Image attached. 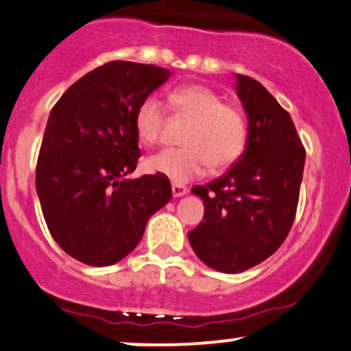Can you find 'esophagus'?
Here are the masks:
<instances>
[{
	"mask_svg": "<svg viewBox=\"0 0 351 351\" xmlns=\"http://www.w3.org/2000/svg\"><path fill=\"white\" fill-rule=\"evenodd\" d=\"M171 191H173V196H175V198H180V196H184L188 193V188L183 186V184L173 183L171 184Z\"/></svg>",
	"mask_w": 351,
	"mask_h": 351,
	"instance_id": "34e87169",
	"label": "esophagus"
}]
</instances>
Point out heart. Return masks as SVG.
<instances>
[{
	"instance_id": "obj_1",
	"label": "heart",
	"mask_w": 351,
	"mask_h": 351,
	"mask_svg": "<svg viewBox=\"0 0 351 351\" xmlns=\"http://www.w3.org/2000/svg\"><path fill=\"white\" fill-rule=\"evenodd\" d=\"M169 105L178 114L190 118L182 148H167L146 160V168L171 180L186 183L206 171L208 165L225 168L243 153L245 119L233 106L223 105L215 91L199 84H184L169 93ZM165 123L163 103L148 96L134 113V132L146 146L155 145Z\"/></svg>"
}]
</instances>
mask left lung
<instances>
[{
	"instance_id": "8db88e82",
	"label": "left lung",
	"mask_w": 351,
	"mask_h": 351,
	"mask_svg": "<svg viewBox=\"0 0 351 351\" xmlns=\"http://www.w3.org/2000/svg\"><path fill=\"white\" fill-rule=\"evenodd\" d=\"M248 118L245 153L221 178L195 186L205 221L188 233L196 256L223 273H241L271 256L293 225L305 148L288 111L250 76L237 75Z\"/></svg>"
}]
</instances>
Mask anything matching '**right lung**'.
I'll list each match as a JSON object with an SVG mask.
<instances>
[{"label": "right lung", "mask_w": 351, "mask_h": 351, "mask_svg": "<svg viewBox=\"0 0 351 351\" xmlns=\"http://www.w3.org/2000/svg\"><path fill=\"white\" fill-rule=\"evenodd\" d=\"M169 76L155 64L111 61L71 84L49 113L36 193L51 237L84 265L123 260L171 199L167 176H128L140 158L134 113Z\"/></svg>", "instance_id": "1"}]
</instances>
